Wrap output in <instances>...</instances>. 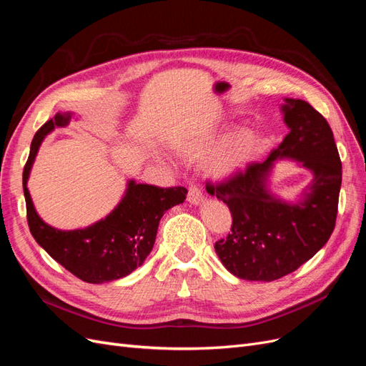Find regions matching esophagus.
Masks as SVG:
<instances>
[{
	"mask_svg": "<svg viewBox=\"0 0 366 366\" xmlns=\"http://www.w3.org/2000/svg\"><path fill=\"white\" fill-rule=\"evenodd\" d=\"M187 202H189V203L194 204V206L202 204V203L204 202L203 192H202L200 189H198V187L191 186V187H189V192H187Z\"/></svg>",
	"mask_w": 366,
	"mask_h": 366,
	"instance_id": "obj_1",
	"label": "esophagus"
}]
</instances>
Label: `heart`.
Segmentation results:
<instances>
[{"mask_svg":"<svg viewBox=\"0 0 366 366\" xmlns=\"http://www.w3.org/2000/svg\"><path fill=\"white\" fill-rule=\"evenodd\" d=\"M229 135L227 127L206 129L182 142L177 151L186 160H204L219 147L207 164V172L215 180H227L246 169L258 148L257 134L249 128L235 131L230 138Z\"/></svg>","mask_w":366,"mask_h":366,"instance_id":"heart-1","label":"heart"}]
</instances>
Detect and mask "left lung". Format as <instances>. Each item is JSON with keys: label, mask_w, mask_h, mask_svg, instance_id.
<instances>
[{"label": "left lung", "mask_w": 366, "mask_h": 366, "mask_svg": "<svg viewBox=\"0 0 366 366\" xmlns=\"http://www.w3.org/2000/svg\"><path fill=\"white\" fill-rule=\"evenodd\" d=\"M281 113L289 134L269 159L209 186V194L224 202L234 218L232 234L215 242V252L239 280L269 282L295 272L327 244L336 224L342 163L333 131L301 99L285 97ZM281 159L312 172V182L295 201L269 191L272 169Z\"/></svg>", "instance_id": "8db88e82"}]
</instances>
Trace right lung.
Here are the masks:
<instances>
[{"label":"right lung","instance_id":"obj_1","mask_svg":"<svg viewBox=\"0 0 366 366\" xmlns=\"http://www.w3.org/2000/svg\"><path fill=\"white\" fill-rule=\"evenodd\" d=\"M73 117L70 112L56 113L31 140L23 172L29 227L38 244L79 280L90 284L112 282L125 278L145 262L156 242L162 217L168 209L182 204L187 191L180 186L163 189L131 179L124 197L105 218L74 230L47 224L36 212L27 182L42 140L54 128L67 127Z\"/></svg>","mask_w":366,"mask_h":366}]
</instances>
